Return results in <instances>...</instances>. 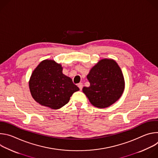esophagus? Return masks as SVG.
<instances>
[{"label": "esophagus", "instance_id": "1", "mask_svg": "<svg viewBox=\"0 0 158 158\" xmlns=\"http://www.w3.org/2000/svg\"><path fill=\"white\" fill-rule=\"evenodd\" d=\"M82 83H79L78 84V85H77V86L79 87V89L81 90H81H82Z\"/></svg>", "mask_w": 158, "mask_h": 158}]
</instances>
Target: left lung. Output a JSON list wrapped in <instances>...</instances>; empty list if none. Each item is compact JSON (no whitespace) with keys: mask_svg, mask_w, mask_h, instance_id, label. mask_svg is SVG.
I'll list each match as a JSON object with an SVG mask.
<instances>
[{"mask_svg":"<svg viewBox=\"0 0 158 158\" xmlns=\"http://www.w3.org/2000/svg\"><path fill=\"white\" fill-rule=\"evenodd\" d=\"M90 86L82 92L94 106L106 108L121 97L125 87L123 74L118 63L112 59L100 60L87 76Z\"/></svg>","mask_w":158,"mask_h":158,"instance_id":"1","label":"left lung"}]
</instances>
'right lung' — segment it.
<instances>
[{"label":"right lung","mask_w":158,"mask_h":158,"mask_svg":"<svg viewBox=\"0 0 158 158\" xmlns=\"http://www.w3.org/2000/svg\"><path fill=\"white\" fill-rule=\"evenodd\" d=\"M60 64L46 59L39 63L29 81L33 99L41 106L58 109L68 103L79 87L72 79L62 73Z\"/></svg>","instance_id":"obj_1"}]
</instances>
